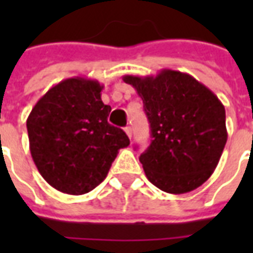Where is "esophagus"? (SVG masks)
<instances>
[{
    "label": "esophagus",
    "mask_w": 253,
    "mask_h": 253,
    "mask_svg": "<svg viewBox=\"0 0 253 253\" xmlns=\"http://www.w3.org/2000/svg\"><path fill=\"white\" fill-rule=\"evenodd\" d=\"M125 132H126V134H127V137H128V138H131V135H132V130H131V127H130V126L125 127Z\"/></svg>",
    "instance_id": "1"
}]
</instances>
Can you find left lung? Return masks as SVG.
Returning a JSON list of instances; mask_svg holds the SVG:
<instances>
[{"instance_id": "1", "label": "left lung", "mask_w": 253, "mask_h": 253, "mask_svg": "<svg viewBox=\"0 0 253 253\" xmlns=\"http://www.w3.org/2000/svg\"><path fill=\"white\" fill-rule=\"evenodd\" d=\"M123 81L137 90L150 123L152 142L139 157L149 181L175 195L201 187L228 139L222 103L192 76L170 69Z\"/></svg>"}]
</instances>
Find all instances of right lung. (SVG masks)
Returning a JSON list of instances; mask_svg holds the SVG:
<instances>
[{
	"instance_id": "obj_1",
	"label": "right lung",
	"mask_w": 253,
	"mask_h": 253,
	"mask_svg": "<svg viewBox=\"0 0 253 253\" xmlns=\"http://www.w3.org/2000/svg\"><path fill=\"white\" fill-rule=\"evenodd\" d=\"M96 80H63L42 96L27 119L30 150L39 173L55 190L83 195L104 180L130 139L111 126L110 105Z\"/></svg>"
}]
</instances>
